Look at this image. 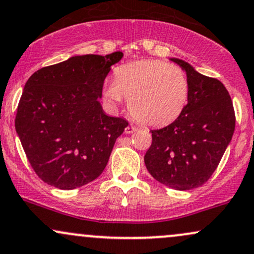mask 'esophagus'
<instances>
[{
    "label": "esophagus",
    "instance_id": "esophagus-1",
    "mask_svg": "<svg viewBox=\"0 0 254 254\" xmlns=\"http://www.w3.org/2000/svg\"><path fill=\"white\" fill-rule=\"evenodd\" d=\"M135 130H138V127L134 126V125H129V126L125 128V133L126 134H132L133 132H135Z\"/></svg>",
    "mask_w": 254,
    "mask_h": 254
}]
</instances>
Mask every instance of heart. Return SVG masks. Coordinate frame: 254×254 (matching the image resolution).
<instances>
[{"label":"heart","mask_w":254,"mask_h":254,"mask_svg":"<svg viewBox=\"0 0 254 254\" xmlns=\"http://www.w3.org/2000/svg\"><path fill=\"white\" fill-rule=\"evenodd\" d=\"M189 94L182 68L160 61H139L118 67L114 82L104 85L112 104L128 102L130 114L147 126H164L180 116Z\"/></svg>","instance_id":"b5f03b06"}]
</instances>
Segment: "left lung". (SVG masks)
Wrapping results in <instances>:
<instances>
[{
    "label": "left lung",
    "mask_w": 254,
    "mask_h": 254,
    "mask_svg": "<svg viewBox=\"0 0 254 254\" xmlns=\"http://www.w3.org/2000/svg\"><path fill=\"white\" fill-rule=\"evenodd\" d=\"M187 72L188 103L176 120L152 129L145 165L154 180L176 190H191L214 174L235 128L233 102L219 79L172 58Z\"/></svg>",
    "instance_id": "1"
}]
</instances>
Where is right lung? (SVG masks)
<instances>
[{"mask_svg":"<svg viewBox=\"0 0 254 254\" xmlns=\"http://www.w3.org/2000/svg\"><path fill=\"white\" fill-rule=\"evenodd\" d=\"M124 53L74 56L38 70L23 88L15 129L45 183L72 190L103 172L128 121L103 113L104 79Z\"/></svg>","mask_w":254,"mask_h":254,"instance_id":"add662e5","label":"right lung"}]
</instances>
